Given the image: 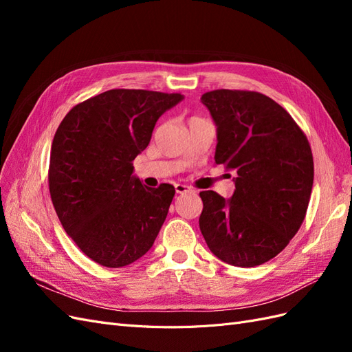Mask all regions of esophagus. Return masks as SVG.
I'll return each instance as SVG.
<instances>
[{
    "label": "esophagus",
    "instance_id": "1",
    "mask_svg": "<svg viewBox=\"0 0 352 352\" xmlns=\"http://www.w3.org/2000/svg\"><path fill=\"white\" fill-rule=\"evenodd\" d=\"M175 189H176V192H177V194L192 192V189H190V188H189V186H186V185H182V184H177V185L175 186Z\"/></svg>",
    "mask_w": 352,
    "mask_h": 352
}]
</instances>
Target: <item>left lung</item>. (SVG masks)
Returning <instances> with one entry per match:
<instances>
[{
  "instance_id": "1",
  "label": "left lung",
  "mask_w": 352,
  "mask_h": 352,
  "mask_svg": "<svg viewBox=\"0 0 352 352\" xmlns=\"http://www.w3.org/2000/svg\"><path fill=\"white\" fill-rule=\"evenodd\" d=\"M201 101L217 126L216 164L236 173V189L230 199L199 192V229L221 261L255 267L285 250L302 225L314 179L311 146L267 95L216 89Z\"/></svg>"
}]
</instances>
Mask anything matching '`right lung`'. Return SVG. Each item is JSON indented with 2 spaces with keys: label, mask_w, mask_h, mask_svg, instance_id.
Instances as JSON below:
<instances>
[{
  "label": "right lung",
  "mask_w": 352,
  "mask_h": 352,
  "mask_svg": "<svg viewBox=\"0 0 352 352\" xmlns=\"http://www.w3.org/2000/svg\"><path fill=\"white\" fill-rule=\"evenodd\" d=\"M184 95L110 89L66 114L54 135L48 185L67 235L92 261L119 269L141 258L162 229L175 188H146L133 160L155 122Z\"/></svg>",
  "instance_id": "1"
}]
</instances>
